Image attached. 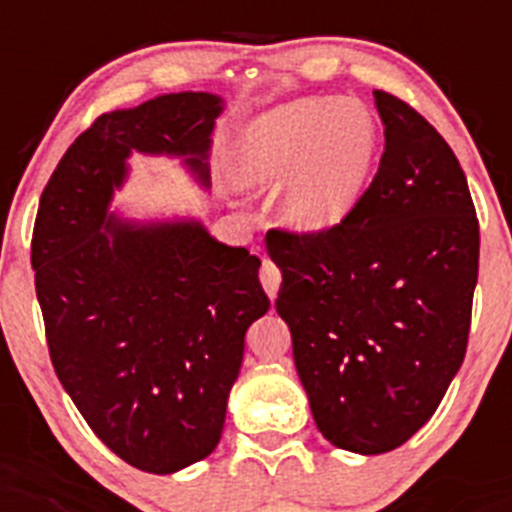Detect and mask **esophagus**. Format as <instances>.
<instances>
[{
  "label": "esophagus",
  "instance_id": "34e87169",
  "mask_svg": "<svg viewBox=\"0 0 512 512\" xmlns=\"http://www.w3.org/2000/svg\"><path fill=\"white\" fill-rule=\"evenodd\" d=\"M260 282H262V287H265V292L270 294V299H275L277 289H280V282H282V272H280V267H277L272 260L262 262Z\"/></svg>",
  "mask_w": 512,
  "mask_h": 512
}]
</instances>
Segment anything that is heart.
I'll use <instances>...</instances> for the list:
<instances>
[{"label": "heart", "instance_id": "heart-1", "mask_svg": "<svg viewBox=\"0 0 512 512\" xmlns=\"http://www.w3.org/2000/svg\"><path fill=\"white\" fill-rule=\"evenodd\" d=\"M374 153V121L359 103L297 98L262 113L242 131L235 175L252 188L282 180L285 223L302 232H324L352 213Z\"/></svg>", "mask_w": 512, "mask_h": 512}]
</instances>
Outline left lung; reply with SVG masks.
Masks as SVG:
<instances>
[{
	"label": "left lung",
	"instance_id": "8db88e82",
	"mask_svg": "<svg viewBox=\"0 0 512 512\" xmlns=\"http://www.w3.org/2000/svg\"><path fill=\"white\" fill-rule=\"evenodd\" d=\"M379 170L324 232L275 230L277 312L322 436L376 456L433 416L461 369L480 230L466 173L406 101L374 91Z\"/></svg>",
	"mask_w": 512,
	"mask_h": 512
}]
</instances>
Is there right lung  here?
Masks as SVG:
<instances>
[{
	"label": "right lung",
	"mask_w": 512,
	"mask_h": 512,
	"mask_svg": "<svg viewBox=\"0 0 512 512\" xmlns=\"http://www.w3.org/2000/svg\"><path fill=\"white\" fill-rule=\"evenodd\" d=\"M223 98L165 94L98 116L51 173L32 237L34 285L61 386L138 471L203 461L223 433L245 332L270 309L260 260L195 220L108 215L131 151L185 156L208 185Z\"/></svg>",
	"instance_id": "obj_1"
}]
</instances>
